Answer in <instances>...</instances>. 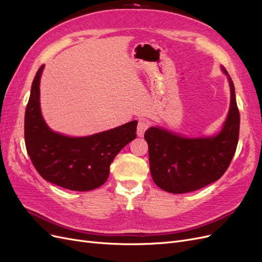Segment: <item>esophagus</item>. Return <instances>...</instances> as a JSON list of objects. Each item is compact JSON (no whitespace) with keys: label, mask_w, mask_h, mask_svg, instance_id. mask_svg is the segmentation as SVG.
Here are the masks:
<instances>
[{"label":"esophagus","mask_w":262,"mask_h":262,"mask_svg":"<svg viewBox=\"0 0 262 262\" xmlns=\"http://www.w3.org/2000/svg\"><path fill=\"white\" fill-rule=\"evenodd\" d=\"M148 128V121L144 120V119H141L139 120L138 126H137V134L139 137H143L145 130Z\"/></svg>","instance_id":"esophagus-1"}]
</instances>
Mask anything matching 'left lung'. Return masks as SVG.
Masks as SVG:
<instances>
[{"instance_id":"obj_1","label":"left lung","mask_w":262,"mask_h":262,"mask_svg":"<svg viewBox=\"0 0 262 262\" xmlns=\"http://www.w3.org/2000/svg\"><path fill=\"white\" fill-rule=\"evenodd\" d=\"M221 69L229 83L231 104L216 134L188 138L161 126L145 131L150 175L165 191L186 193L201 189L223 176L232 162L238 143L241 118L234 83L227 71Z\"/></svg>"}]
</instances>
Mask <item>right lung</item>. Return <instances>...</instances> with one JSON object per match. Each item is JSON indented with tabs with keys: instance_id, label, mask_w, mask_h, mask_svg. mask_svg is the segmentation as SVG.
Wrapping results in <instances>:
<instances>
[{
	"instance_id": "obj_1",
	"label": "right lung",
	"mask_w": 262,
	"mask_h": 262,
	"mask_svg": "<svg viewBox=\"0 0 262 262\" xmlns=\"http://www.w3.org/2000/svg\"><path fill=\"white\" fill-rule=\"evenodd\" d=\"M37 71L25 112V143L36 170L45 180L74 191L96 189L109 176L116 155L137 138L138 121L86 137H69L46 123L40 108V78Z\"/></svg>"
}]
</instances>
